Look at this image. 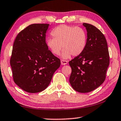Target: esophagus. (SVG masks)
Segmentation results:
<instances>
[{
	"label": "esophagus",
	"instance_id": "34e87169",
	"mask_svg": "<svg viewBox=\"0 0 121 121\" xmlns=\"http://www.w3.org/2000/svg\"><path fill=\"white\" fill-rule=\"evenodd\" d=\"M61 65H65L67 64V63H68V61H66V60H61Z\"/></svg>",
	"mask_w": 121,
	"mask_h": 121
}]
</instances>
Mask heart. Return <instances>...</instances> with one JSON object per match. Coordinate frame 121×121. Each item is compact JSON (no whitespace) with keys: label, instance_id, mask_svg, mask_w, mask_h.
<instances>
[{"label":"heart","instance_id":"1","mask_svg":"<svg viewBox=\"0 0 121 121\" xmlns=\"http://www.w3.org/2000/svg\"><path fill=\"white\" fill-rule=\"evenodd\" d=\"M51 34L54 38H48L46 44L56 56L60 54L63 48L61 56L63 59H68L71 56H77L86 48L87 35L82 28L61 24L53 29Z\"/></svg>","mask_w":121,"mask_h":121}]
</instances>
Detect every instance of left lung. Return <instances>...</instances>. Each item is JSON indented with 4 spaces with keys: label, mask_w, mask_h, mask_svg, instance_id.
<instances>
[{
    "label": "left lung",
    "mask_w": 121,
    "mask_h": 121,
    "mask_svg": "<svg viewBox=\"0 0 121 121\" xmlns=\"http://www.w3.org/2000/svg\"><path fill=\"white\" fill-rule=\"evenodd\" d=\"M87 42L81 55L69 62L71 68L69 82L78 92L87 93L101 85L106 79L109 55L105 36L93 25L84 23Z\"/></svg>",
    "instance_id": "8db88e82"
}]
</instances>
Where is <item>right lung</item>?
I'll return each mask as SVG.
<instances>
[{
    "label": "right lung",
    "instance_id": "obj_1",
    "mask_svg": "<svg viewBox=\"0 0 121 121\" xmlns=\"http://www.w3.org/2000/svg\"><path fill=\"white\" fill-rule=\"evenodd\" d=\"M49 24H30L16 36L10 64L14 82L29 93L43 91L50 84L61 61L48 50L46 32Z\"/></svg>",
    "mask_w": 121,
    "mask_h": 121
}]
</instances>
